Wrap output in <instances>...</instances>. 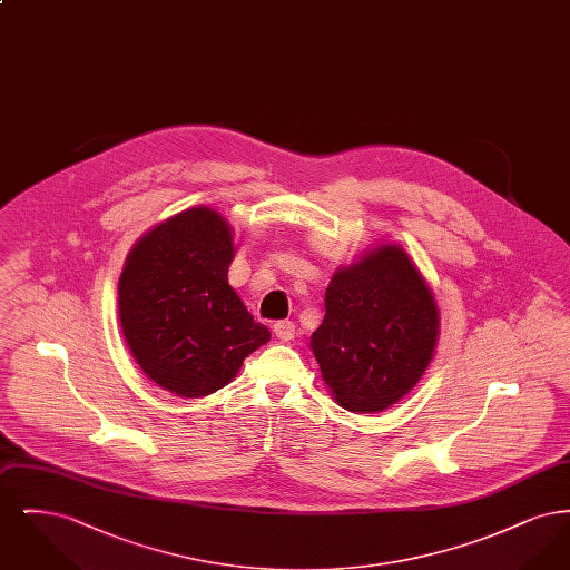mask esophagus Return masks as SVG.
<instances>
[{
	"instance_id": "obj_1",
	"label": "esophagus",
	"mask_w": 570,
	"mask_h": 570,
	"mask_svg": "<svg viewBox=\"0 0 570 570\" xmlns=\"http://www.w3.org/2000/svg\"><path fill=\"white\" fill-rule=\"evenodd\" d=\"M273 333L277 335V340L282 342H291L295 337V323L293 321H277L273 325Z\"/></svg>"
}]
</instances>
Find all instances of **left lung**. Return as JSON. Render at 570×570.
Returning a JSON list of instances; mask_svg holds the SVG:
<instances>
[{
  "instance_id": "8db88e82",
  "label": "left lung",
  "mask_w": 570,
  "mask_h": 570,
  "mask_svg": "<svg viewBox=\"0 0 570 570\" xmlns=\"http://www.w3.org/2000/svg\"><path fill=\"white\" fill-rule=\"evenodd\" d=\"M312 351L335 402L380 412L428 370L438 337L435 301L406 252L382 245L335 273Z\"/></svg>"
}]
</instances>
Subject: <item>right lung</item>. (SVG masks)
<instances>
[{
  "instance_id": "right-lung-1",
  "label": "right lung",
  "mask_w": 570,
  "mask_h": 570,
  "mask_svg": "<svg viewBox=\"0 0 570 570\" xmlns=\"http://www.w3.org/2000/svg\"><path fill=\"white\" fill-rule=\"evenodd\" d=\"M230 226L194 207L149 230L119 279V321L136 363L166 391L205 397L269 342L228 284Z\"/></svg>"
}]
</instances>
